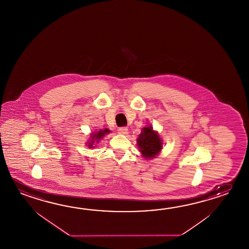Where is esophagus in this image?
<instances>
[{
    "instance_id": "1",
    "label": "esophagus",
    "mask_w": 249,
    "mask_h": 249,
    "mask_svg": "<svg viewBox=\"0 0 249 249\" xmlns=\"http://www.w3.org/2000/svg\"><path fill=\"white\" fill-rule=\"evenodd\" d=\"M127 127H121L118 128V133L119 134H122V135H126L127 134Z\"/></svg>"
}]
</instances>
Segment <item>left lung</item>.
Segmentation results:
<instances>
[{
    "instance_id": "1",
    "label": "left lung",
    "mask_w": 249,
    "mask_h": 249,
    "mask_svg": "<svg viewBox=\"0 0 249 249\" xmlns=\"http://www.w3.org/2000/svg\"><path fill=\"white\" fill-rule=\"evenodd\" d=\"M138 147L142 156L145 159H152L160 152L162 147V142L158 133L152 130V127H145L142 128V133L137 139Z\"/></svg>"
}]
</instances>
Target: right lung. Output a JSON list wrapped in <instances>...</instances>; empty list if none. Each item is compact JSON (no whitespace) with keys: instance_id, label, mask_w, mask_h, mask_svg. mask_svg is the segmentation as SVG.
Returning <instances> with one entry per match:
<instances>
[{"instance_id":"add662e5","label":"right lung","mask_w":249,"mask_h":249,"mask_svg":"<svg viewBox=\"0 0 249 249\" xmlns=\"http://www.w3.org/2000/svg\"><path fill=\"white\" fill-rule=\"evenodd\" d=\"M107 133H110V130L106 128V129H104V130H100L99 132L92 134V136L90 137H91V141L89 142V147H93V144L95 143V142H98V141L101 139L102 137H104Z\"/></svg>"}]
</instances>
